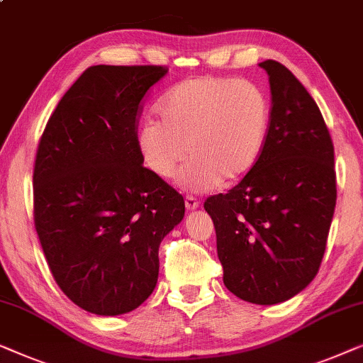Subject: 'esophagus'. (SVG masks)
Listing matches in <instances>:
<instances>
[{
  "instance_id": "1",
  "label": "esophagus",
  "mask_w": 363,
  "mask_h": 363,
  "mask_svg": "<svg viewBox=\"0 0 363 363\" xmlns=\"http://www.w3.org/2000/svg\"><path fill=\"white\" fill-rule=\"evenodd\" d=\"M184 203H186L187 211H194V208L199 207V201L192 196H186V199H184Z\"/></svg>"
}]
</instances>
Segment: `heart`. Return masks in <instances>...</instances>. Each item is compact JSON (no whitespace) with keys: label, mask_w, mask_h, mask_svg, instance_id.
Returning a JSON list of instances; mask_svg holds the SVG:
<instances>
[{"label":"heart","mask_w":363,"mask_h":363,"mask_svg":"<svg viewBox=\"0 0 363 363\" xmlns=\"http://www.w3.org/2000/svg\"><path fill=\"white\" fill-rule=\"evenodd\" d=\"M157 120L136 131L143 164L169 179L186 157L179 181L189 191L232 186L253 169L269 128V100L250 80L201 75L179 82L160 101Z\"/></svg>","instance_id":"obj_1"}]
</instances>
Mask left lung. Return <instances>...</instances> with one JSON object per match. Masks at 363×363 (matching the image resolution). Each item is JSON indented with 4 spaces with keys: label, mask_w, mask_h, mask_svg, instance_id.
<instances>
[{
    "label": "left lung",
    "mask_w": 363,
    "mask_h": 363,
    "mask_svg": "<svg viewBox=\"0 0 363 363\" xmlns=\"http://www.w3.org/2000/svg\"><path fill=\"white\" fill-rule=\"evenodd\" d=\"M268 72L272 115L257 164L203 203L217 233L223 284L253 304L288 301L323 262L337 189L334 145L319 106L277 60Z\"/></svg>",
    "instance_id": "8db88e82"
}]
</instances>
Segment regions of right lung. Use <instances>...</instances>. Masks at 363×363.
I'll list each match as a JSON object with an SVG mask.
<instances>
[{
    "mask_svg": "<svg viewBox=\"0 0 363 363\" xmlns=\"http://www.w3.org/2000/svg\"><path fill=\"white\" fill-rule=\"evenodd\" d=\"M164 65H94L65 91L35 152L34 227L55 283L99 315L145 303L184 199L143 166L136 131Z\"/></svg>",
    "mask_w": 363,
    "mask_h": 363,
    "instance_id": "right-lung-1",
    "label": "right lung"
}]
</instances>
